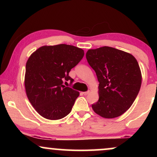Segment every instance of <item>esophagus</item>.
<instances>
[{"label": "esophagus", "instance_id": "1", "mask_svg": "<svg viewBox=\"0 0 157 157\" xmlns=\"http://www.w3.org/2000/svg\"><path fill=\"white\" fill-rule=\"evenodd\" d=\"M89 93V91H84V92H82V94L87 95Z\"/></svg>", "mask_w": 157, "mask_h": 157}]
</instances>
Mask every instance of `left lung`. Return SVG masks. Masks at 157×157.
Wrapping results in <instances>:
<instances>
[{"instance_id": "1", "label": "left lung", "mask_w": 157, "mask_h": 157, "mask_svg": "<svg viewBox=\"0 0 157 157\" xmlns=\"http://www.w3.org/2000/svg\"><path fill=\"white\" fill-rule=\"evenodd\" d=\"M86 59L100 82L99 100L91 105L94 111L104 118L120 117L131 107L141 87L138 62L131 54L109 46L88 50Z\"/></svg>"}]
</instances>
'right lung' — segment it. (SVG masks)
<instances>
[{
	"label": "right lung",
	"mask_w": 157,
	"mask_h": 157,
	"mask_svg": "<svg viewBox=\"0 0 157 157\" xmlns=\"http://www.w3.org/2000/svg\"><path fill=\"white\" fill-rule=\"evenodd\" d=\"M83 56V50L66 44L44 46L32 54L26 65L25 89L40 115L55 120L71 112L80 93L63 82L70 80L72 83L68 73Z\"/></svg>",
	"instance_id": "obj_1"
}]
</instances>
